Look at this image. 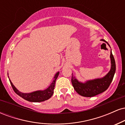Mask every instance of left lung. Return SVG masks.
Wrapping results in <instances>:
<instances>
[{
  "label": "left lung",
  "mask_w": 125,
  "mask_h": 125,
  "mask_svg": "<svg viewBox=\"0 0 125 125\" xmlns=\"http://www.w3.org/2000/svg\"><path fill=\"white\" fill-rule=\"evenodd\" d=\"M101 41L105 42L108 44V43L104 39H101ZM108 45L109 46V44H108ZM110 57L111 60V69L108 73L103 78L92 80L83 83L78 82L72 74L71 79L72 83L77 94L84 97H93L104 92L107 89L112 81L116 71L115 61L112 52H110Z\"/></svg>",
  "instance_id": "1"
}]
</instances>
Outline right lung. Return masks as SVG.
I'll list each match as a JSON object with an SVG mask.
<instances>
[{
	"instance_id": "right-lung-1",
	"label": "right lung",
	"mask_w": 125,
	"mask_h": 125,
	"mask_svg": "<svg viewBox=\"0 0 125 125\" xmlns=\"http://www.w3.org/2000/svg\"><path fill=\"white\" fill-rule=\"evenodd\" d=\"M59 72L57 73L54 75V80L51 85L49 86L48 89L44 90H38V91L33 92L30 94H23V93L20 92L19 90L17 89L16 87L14 86L12 82L9 79L10 83L11 86H12L13 89L15 92L19 96L23 98L24 99L28 100L29 102H43L44 100H46L51 98L52 96L53 95L54 92V86H55V82L56 81L57 77H58Z\"/></svg>"
}]
</instances>
